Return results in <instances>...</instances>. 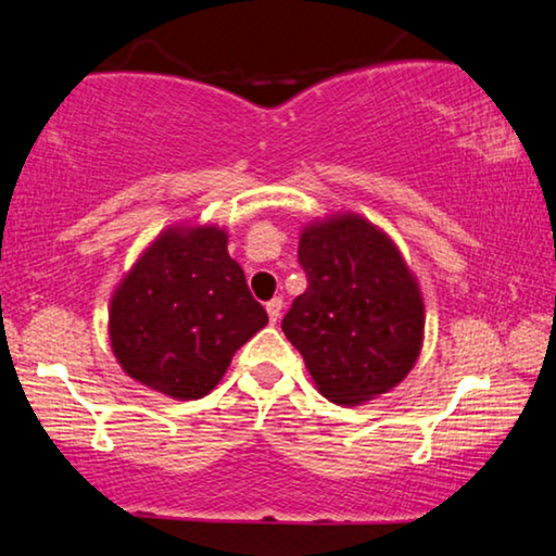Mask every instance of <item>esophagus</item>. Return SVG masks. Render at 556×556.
I'll use <instances>...</instances> for the list:
<instances>
[{"mask_svg":"<svg viewBox=\"0 0 556 556\" xmlns=\"http://www.w3.org/2000/svg\"><path fill=\"white\" fill-rule=\"evenodd\" d=\"M265 311H268V316H270V321L276 324L278 318H280V314H283V299H270L268 303H265Z\"/></svg>","mask_w":556,"mask_h":556,"instance_id":"obj_1","label":"esophagus"}]
</instances>
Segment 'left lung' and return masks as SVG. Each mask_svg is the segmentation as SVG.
<instances>
[{
	"label": "left lung",
	"mask_w": 556,
	"mask_h": 556,
	"mask_svg": "<svg viewBox=\"0 0 556 556\" xmlns=\"http://www.w3.org/2000/svg\"><path fill=\"white\" fill-rule=\"evenodd\" d=\"M299 261L308 288L280 329L318 392L352 407L397 387L420 356L425 303L394 240L341 212L303 227Z\"/></svg>",
	"instance_id": "8db88e82"
}]
</instances>
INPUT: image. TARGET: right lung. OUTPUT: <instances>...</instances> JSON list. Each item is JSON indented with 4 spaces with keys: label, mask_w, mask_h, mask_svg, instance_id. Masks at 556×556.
Instances as JSON below:
<instances>
[{
    "label": "right lung",
    "mask_w": 556,
    "mask_h": 556,
    "mask_svg": "<svg viewBox=\"0 0 556 556\" xmlns=\"http://www.w3.org/2000/svg\"><path fill=\"white\" fill-rule=\"evenodd\" d=\"M268 324L215 225H174L111 295L109 337L121 369L174 400H200L238 349Z\"/></svg>",
    "instance_id": "obj_1"
}]
</instances>
